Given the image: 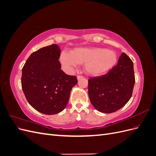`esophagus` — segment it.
<instances>
[{
    "instance_id": "1",
    "label": "esophagus",
    "mask_w": 156,
    "mask_h": 156,
    "mask_svg": "<svg viewBox=\"0 0 156 156\" xmlns=\"http://www.w3.org/2000/svg\"><path fill=\"white\" fill-rule=\"evenodd\" d=\"M77 79L78 80H79V79H82L83 77V75H77Z\"/></svg>"
}]
</instances>
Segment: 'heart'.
I'll use <instances>...</instances> for the list:
<instances>
[{
    "instance_id": "obj_1",
    "label": "heart",
    "mask_w": 156,
    "mask_h": 156,
    "mask_svg": "<svg viewBox=\"0 0 156 156\" xmlns=\"http://www.w3.org/2000/svg\"><path fill=\"white\" fill-rule=\"evenodd\" d=\"M60 62L66 72L84 63L85 72L93 75H101L115 66L117 55L115 51L100 48H80L69 53L62 52Z\"/></svg>"
}]
</instances>
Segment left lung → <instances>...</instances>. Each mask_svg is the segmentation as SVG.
Returning a JSON list of instances; mask_svg holds the SVG:
<instances>
[{
    "label": "left lung",
    "mask_w": 156,
    "mask_h": 156,
    "mask_svg": "<svg viewBox=\"0 0 156 156\" xmlns=\"http://www.w3.org/2000/svg\"><path fill=\"white\" fill-rule=\"evenodd\" d=\"M135 82L133 62L122 53L117 64L107 73L88 79L90 100L99 111L115 112L130 100Z\"/></svg>",
    "instance_id": "left-lung-1"
}]
</instances>
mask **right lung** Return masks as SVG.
<instances>
[{
	"instance_id": "1",
	"label": "right lung",
	"mask_w": 156,
	"mask_h": 156,
	"mask_svg": "<svg viewBox=\"0 0 156 156\" xmlns=\"http://www.w3.org/2000/svg\"><path fill=\"white\" fill-rule=\"evenodd\" d=\"M60 49L56 44L32 53L22 69L21 87L27 101L40 112L55 115L68 104L77 77L66 74L58 60Z\"/></svg>"
}]
</instances>
